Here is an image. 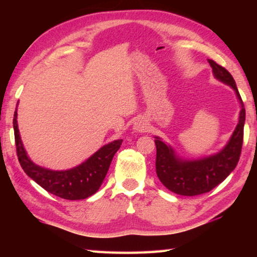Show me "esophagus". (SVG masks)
I'll return each mask as SVG.
<instances>
[{"instance_id":"34e87169","label":"esophagus","mask_w":257,"mask_h":257,"mask_svg":"<svg viewBox=\"0 0 257 257\" xmlns=\"http://www.w3.org/2000/svg\"><path fill=\"white\" fill-rule=\"evenodd\" d=\"M134 129L138 133H144V132H146V129H147V123L145 122L144 120H138L137 122H135Z\"/></svg>"}]
</instances>
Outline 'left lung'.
Returning <instances> with one entry per match:
<instances>
[{
    "label": "left lung",
    "instance_id": "left-lung-1",
    "mask_svg": "<svg viewBox=\"0 0 257 257\" xmlns=\"http://www.w3.org/2000/svg\"><path fill=\"white\" fill-rule=\"evenodd\" d=\"M216 79L231 86L241 104L239 122L230 138L227 146L215 155L197 161H182L176 158L170 146L165 145L156 137V175L160 181L169 190L184 196H196L211 191L227 178L240 158L243 123H245V106L233 78L227 69L215 61L208 60Z\"/></svg>",
    "mask_w": 257,
    "mask_h": 257
}]
</instances>
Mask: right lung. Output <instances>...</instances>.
<instances>
[{
    "instance_id": "1",
    "label": "right lung",
    "mask_w": 257,
    "mask_h": 257,
    "mask_svg": "<svg viewBox=\"0 0 257 257\" xmlns=\"http://www.w3.org/2000/svg\"><path fill=\"white\" fill-rule=\"evenodd\" d=\"M14 129L17 155L26 175L49 193L71 201L85 199L96 193L106 176L113 156L122 144V139H118L103 146L86 162L76 168L67 171H53L38 167L27 156L17 123V108L14 115Z\"/></svg>"
}]
</instances>
